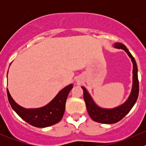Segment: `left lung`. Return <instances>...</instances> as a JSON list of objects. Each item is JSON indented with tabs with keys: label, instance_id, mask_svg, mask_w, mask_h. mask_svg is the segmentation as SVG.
Instances as JSON below:
<instances>
[{
	"label": "left lung",
	"instance_id": "1",
	"mask_svg": "<svg viewBox=\"0 0 146 146\" xmlns=\"http://www.w3.org/2000/svg\"><path fill=\"white\" fill-rule=\"evenodd\" d=\"M114 48L124 50L131 58L133 64V80L132 88L129 98L123 104L114 107V108H104L100 107L95 103L93 98L88 92L85 87L82 86L83 90V98L85 100L86 108L90 117L95 121L102 123H114L122 119L130 111L138 99L139 92V85L138 79V67L136 61L131 55L126 46L121 43H115Z\"/></svg>",
	"mask_w": 146,
	"mask_h": 146
}]
</instances>
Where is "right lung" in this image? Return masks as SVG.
Segmentation results:
<instances>
[{
  "instance_id": "right-lung-1",
  "label": "right lung",
  "mask_w": 146,
  "mask_h": 146,
  "mask_svg": "<svg viewBox=\"0 0 146 146\" xmlns=\"http://www.w3.org/2000/svg\"><path fill=\"white\" fill-rule=\"evenodd\" d=\"M73 85V84H70L65 87L50 102L39 108H25L13 99L8 88L7 93L13 110L23 120L35 127L45 128L52 126L61 120L66 108V100Z\"/></svg>"
}]
</instances>
